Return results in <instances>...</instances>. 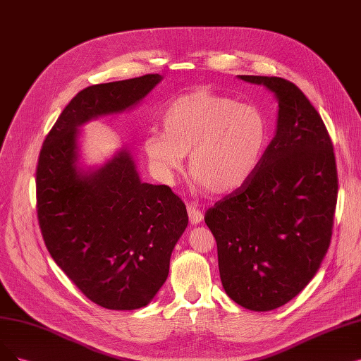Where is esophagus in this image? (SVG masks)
<instances>
[{
  "instance_id": "1",
  "label": "esophagus",
  "mask_w": 361,
  "mask_h": 361,
  "mask_svg": "<svg viewBox=\"0 0 361 361\" xmlns=\"http://www.w3.org/2000/svg\"><path fill=\"white\" fill-rule=\"evenodd\" d=\"M188 216H190V222L192 225H197L203 221V213H201V210H198L194 206H188Z\"/></svg>"
}]
</instances>
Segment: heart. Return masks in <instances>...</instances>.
<instances>
[{
    "label": "heart",
    "mask_w": 361,
    "mask_h": 361,
    "mask_svg": "<svg viewBox=\"0 0 361 361\" xmlns=\"http://www.w3.org/2000/svg\"><path fill=\"white\" fill-rule=\"evenodd\" d=\"M161 130L143 139V151L163 178L190 152V175L210 194L238 190L255 173L268 140L264 114L210 90L180 94L164 106Z\"/></svg>",
    "instance_id": "b5f03b06"
}]
</instances>
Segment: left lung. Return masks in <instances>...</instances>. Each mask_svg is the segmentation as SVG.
Instances as JSON below:
<instances>
[{"instance_id": "left-lung-1", "label": "left lung", "mask_w": 361, "mask_h": 361, "mask_svg": "<svg viewBox=\"0 0 361 361\" xmlns=\"http://www.w3.org/2000/svg\"><path fill=\"white\" fill-rule=\"evenodd\" d=\"M279 99L277 133L250 179L210 207L226 295L252 311L276 310L311 281L330 246L338 201L334 143L293 82L240 75Z\"/></svg>"}]
</instances>
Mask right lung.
Segmentation results:
<instances>
[{
	"instance_id": "obj_1",
	"label": "right lung",
	"mask_w": 361,
	"mask_h": 361,
	"mask_svg": "<svg viewBox=\"0 0 361 361\" xmlns=\"http://www.w3.org/2000/svg\"><path fill=\"white\" fill-rule=\"evenodd\" d=\"M160 80L147 74L81 90L38 157L37 216L46 247L81 293L108 310L149 304L169 276L188 213L170 186L140 182L127 151L82 175L77 167L78 126L133 106Z\"/></svg>"
}]
</instances>
